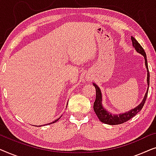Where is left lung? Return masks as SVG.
I'll use <instances>...</instances> for the list:
<instances>
[{
    "instance_id": "8db88e82",
    "label": "left lung",
    "mask_w": 156,
    "mask_h": 156,
    "mask_svg": "<svg viewBox=\"0 0 156 156\" xmlns=\"http://www.w3.org/2000/svg\"><path fill=\"white\" fill-rule=\"evenodd\" d=\"M131 41L133 43V46L135 48L136 50L138 52H139L140 54L144 55L145 58V63H146V67L147 68V71H148V76H147V82H148V85L149 87V83H150V74H149L148 71V62H147V59H146V54L145 52L144 48H142L141 45L138 43L137 40H136L133 37H131ZM94 86L95 87L96 89V99L94 103V112L97 114L98 118L101 122L106 124L109 125H118L121 124V123L126 122L127 121H129L131 118H133L134 116H136L138 112L143 108V106H144L145 102L147 99V96H148V89L147 90L145 97L143 99L141 103H140L138 106H136V108H134L133 109L129 112H127L124 113V114H119V115H112V114H109V112H108L101 105V94L100 89L98 87L97 85L95 84H93Z\"/></svg>"
}]
</instances>
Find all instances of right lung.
<instances>
[{
  "label": "right lung",
  "mask_w": 156,
  "mask_h": 156,
  "mask_svg": "<svg viewBox=\"0 0 156 156\" xmlns=\"http://www.w3.org/2000/svg\"><path fill=\"white\" fill-rule=\"evenodd\" d=\"M60 117H61V116H60ZM60 117H59V119H57V120H55V121H53V122H52V123H55V122H56V121H58V120H59V119H60ZM51 123H48V124H51Z\"/></svg>",
  "instance_id": "obj_1"
}]
</instances>
